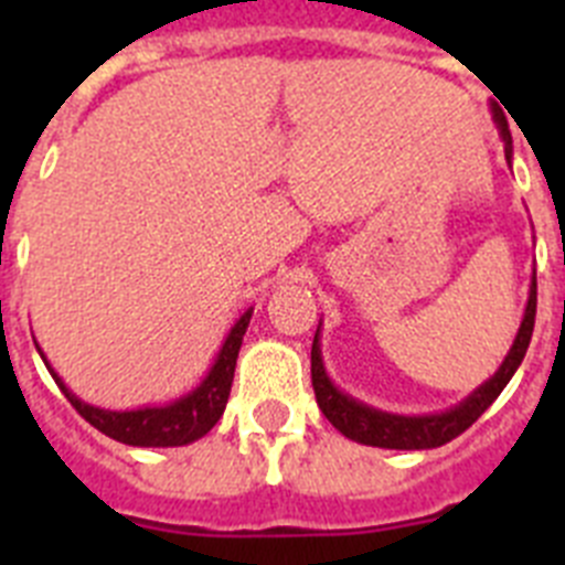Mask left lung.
I'll list each match as a JSON object with an SVG mask.
<instances>
[{"instance_id": "obj_1", "label": "left lung", "mask_w": 565, "mask_h": 565, "mask_svg": "<svg viewBox=\"0 0 565 565\" xmlns=\"http://www.w3.org/2000/svg\"><path fill=\"white\" fill-rule=\"evenodd\" d=\"M495 118L501 124L503 143H507V158L512 154V135L507 129V118H503L501 109H495ZM535 311H537V282L532 279V291H529V306L523 313L521 331H518L515 344L509 356L503 359L501 371L489 379L487 384H481L472 396L463 404H458L456 411L441 413V416H391V413H379L364 407V404L353 402L344 393H339L326 376V367H322V359H319V344L313 337L311 344V384L313 393H317L319 411L326 413L328 422L337 427L342 436L353 438L359 444H371V447H384V450H433V447H441V444L452 441L456 436H461L467 427L481 418V413L487 411L489 404L501 396V391L507 387V382L512 379V373L518 371V364L523 362L529 348V339L535 331Z\"/></svg>"}]
</instances>
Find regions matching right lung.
I'll use <instances>...</instances> for the list:
<instances>
[{"mask_svg": "<svg viewBox=\"0 0 565 565\" xmlns=\"http://www.w3.org/2000/svg\"><path fill=\"white\" fill-rule=\"evenodd\" d=\"M248 319H252V311L243 313L237 326L232 328L221 356H217L214 367L209 371V376L203 379L201 387L189 393V396L178 398L174 404H167V407H143V411L129 413L98 411V407L78 402L64 387L62 379L53 371L50 373H53L56 384L67 396V402L76 407L78 416L93 424L104 436L121 444H132V447H183V444L206 436L217 424V418L223 416V411H226L228 391H232L234 382V364H237V353L239 344H243V333L248 328Z\"/></svg>", "mask_w": 565, "mask_h": 565, "instance_id": "add662e5", "label": "right lung"}]
</instances>
